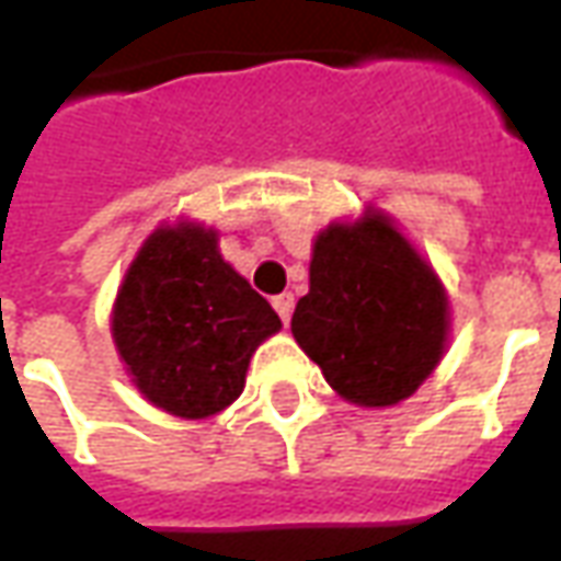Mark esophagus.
<instances>
[{"label": "esophagus", "instance_id": "34e87169", "mask_svg": "<svg viewBox=\"0 0 561 561\" xmlns=\"http://www.w3.org/2000/svg\"><path fill=\"white\" fill-rule=\"evenodd\" d=\"M273 309H276L282 321L288 324L294 312V294H279V297H273Z\"/></svg>", "mask_w": 561, "mask_h": 561}]
</instances>
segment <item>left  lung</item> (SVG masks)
I'll return each instance as SVG.
<instances>
[{
	"label": "left lung",
	"instance_id": "obj_1",
	"mask_svg": "<svg viewBox=\"0 0 561 561\" xmlns=\"http://www.w3.org/2000/svg\"><path fill=\"white\" fill-rule=\"evenodd\" d=\"M291 333L342 400L397 405L445 354L447 294L388 216L369 209L316 237Z\"/></svg>",
	"mask_w": 561,
	"mask_h": 561
}]
</instances>
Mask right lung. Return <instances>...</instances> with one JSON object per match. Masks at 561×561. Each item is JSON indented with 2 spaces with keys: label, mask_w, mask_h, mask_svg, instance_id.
Masks as SVG:
<instances>
[{
  "label": "right lung",
  "mask_w": 561,
  "mask_h": 561,
  "mask_svg": "<svg viewBox=\"0 0 561 561\" xmlns=\"http://www.w3.org/2000/svg\"><path fill=\"white\" fill-rule=\"evenodd\" d=\"M279 328L273 306L219 255L216 231L195 221L149 233L111 318L135 388L185 421L228 409L255 348Z\"/></svg>",
  "instance_id": "right-lung-1"
}]
</instances>
